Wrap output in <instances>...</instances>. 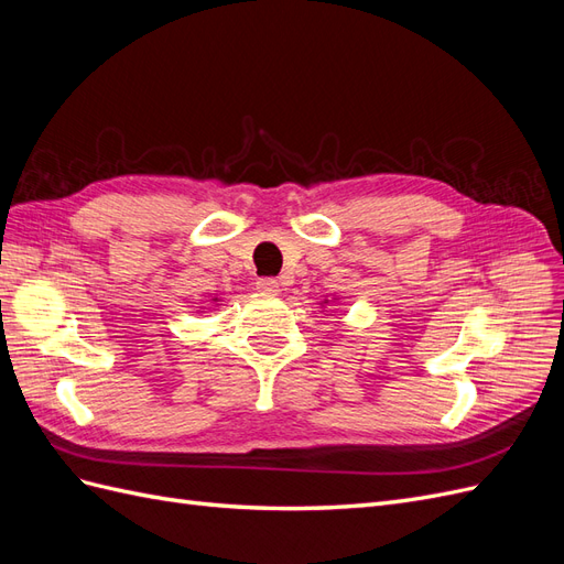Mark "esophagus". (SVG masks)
Here are the masks:
<instances>
[{"instance_id":"esophagus-1","label":"esophagus","mask_w":564,"mask_h":564,"mask_svg":"<svg viewBox=\"0 0 564 564\" xmlns=\"http://www.w3.org/2000/svg\"><path fill=\"white\" fill-rule=\"evenodd\" d=\"M256 289H259V292L265 296H275L280 292V282L275 278H261L259 282H256Z\"/></svg>"}]
</instances>
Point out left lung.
I'll return each mask as SVG.
<instances>
[{"label":"left lung","instance_id":"1","mask_svg":"<svg viewBox=\"0 0 564 564\" xmlns=\"http://www.w3.org/2000/svg\"><path fill=\"white\" fill-rule=\"evenodd\" d=\"M324 303H329V301H324Z\"/></svg>","mask_w":564,"mask_h":564}]
</instances>
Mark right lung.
<instances>
[{
    "mask_svg": "<svg viewBox=\"0 0 564 564\" xmlns=\"http://www.w3.org/2000/svg\"><path fill=\"white\" fill-rule=\"evenodd\" d=\"M212 301H214V303H216V301H218V296H214V299H212ZM216 305H218V303H216Z\"/></svg>",
    "mask_w": 564,
    "mask_h": 564,
    "instance_id": "1",
    "label": "right lung"
}]
</instances>
